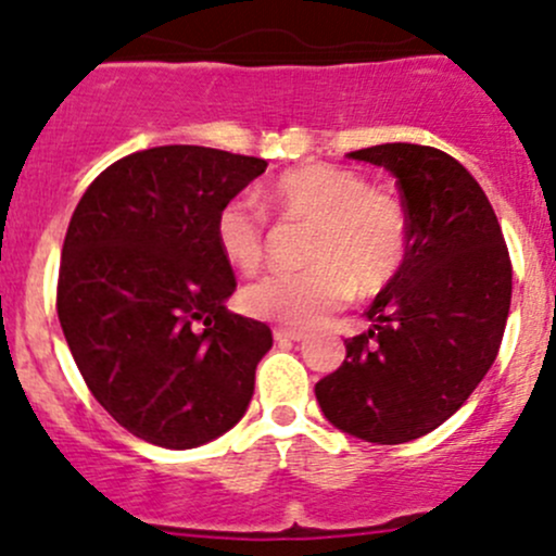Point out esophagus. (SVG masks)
Wrapping results in <instances>:
<instances>
[{
  "instance_id": "34e87169",
  "label": "esophagus",
  "mask_w": 556,
  "mask_h": 556,
  "mask_svg": "<svg viewBox=\"0 0 556 556\" xmlns=\"http://www.w3.org/2000/svg\"><path fill=\"white\" fill-rule=\"evenodd\" d=\"M274 339L277 341H304L306 333L304 330H295V328H274Z\"/></svg>"
}]
</instances>
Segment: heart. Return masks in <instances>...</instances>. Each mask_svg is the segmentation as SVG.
Listing matches in <instances>:
<instances>
[{
  "label": "heart",
  "instance_id": "heart-1",
  "mask_svg": "<svg viewBox=\"0 0 556 556\" xmlns=\"http://www.w3.org/2000/svg\"><path fill=\"white\" fill-rule=\"evenodd\" d=\"M285 223L309 226L306 271L271 274L242 293L247 314L285 328H312L352 299L379 295L408 257V212L401 195L368 185L363 174L330 164H304L266 188ZM215 242L237 271L255 274L268 255L266 215L244 195L215 217Z\"/></svg>",
  "mask_w": 556,
  "mask_h": 556
}]
</instances>
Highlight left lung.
Here are the masks:
<instances>
[{
	"label": "left lung",
	"instance_id": "8db88e82",
	"mask_svg": "<svg viewBox=\"0 0 556 556\" xmlns=\"http://www.w3.org/2000/svg\"><path fill=\"white\" fill-rule=\"evenodd\" d=\"M384 166L408 212V257L368 306L371 328L314 384L344 433L403 444L452 417L501 350L511 306V257L470 172L444 150L390 142L346 153Z\"/></svg>",
	"mask_w": 556,
	"mask_h": 556
}]
</instances>
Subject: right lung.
I'll return each mask as SVG.
<instances>
[{"instance_id":"1","label":"right lung","mask_w":556,"mask_h":556,"mask_svg":"<svg viewBox=\"0 0 556 556\" xmlns=\"http://www.w3.org/2000/svg\"><path fill=\"white\" fill-rule=\"evenodd\" d=\"M266 161L199 144L126 155L83 193L59 266L61 330L121 428L164 450L244 417L271 330L228 312L237 277L215 242L226 201Z\"/></svg>"}]
</instances>
